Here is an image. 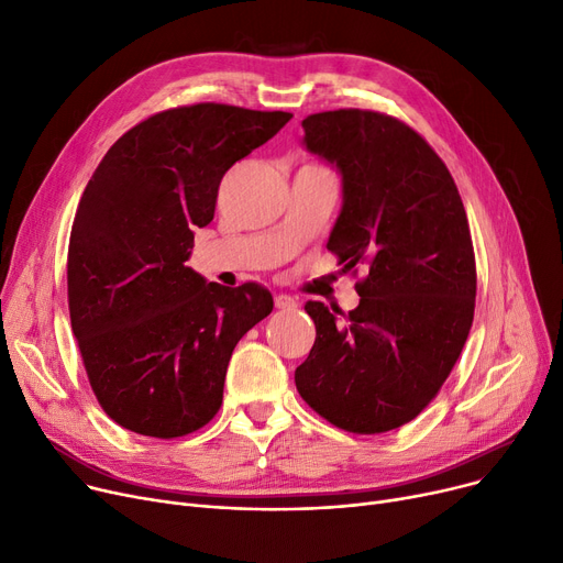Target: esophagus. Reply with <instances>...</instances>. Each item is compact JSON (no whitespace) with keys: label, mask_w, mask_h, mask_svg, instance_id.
Listing matches in <instances>:
<instances>
[{"label":"esophagus","mask_w":563,"mask_h":563,"mask_svg":"<svg viewBox=\"0 0 563 563\" xmlns=\"http://www.w3.org/2000/svg\"><path fill=\"white\" fill-rule=\"evenodd\" d=\"M274 303H276V308H278V310H294V308L299 306V303H297V299L287 297V294H278V297L274 299Z\"/></svg>","instance_id":"1"}]
</instances>
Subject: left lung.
I'll return each mask as SVG.
<instances>
[{
    "mask_svg": "<svg viewBox=\"0 0 563 563\" xmlns=\"http://www.w3.org/2000/svg\"><path fill=\"white\" fill-rule=\"evenodd\" d=\"M303 130L306 151L342 177L327 246L369 274L346 314L306 303L317 338L294 380L331 424L383 433L420 416L467 340L477 269L465 207L431 145L393 115L323 111Z\"/></svg>",
    "mask_w": 563,
    "mask_h": 563,
    "instance_id": "8db88e82",
    "label": "left lung"
}]
</instances>
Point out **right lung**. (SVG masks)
<instances>
[{
    "instance_id": "add662e5",
    "label": "right lung",
    "mask_w": 563,
    "mask_h": 563,
    "mask_svg": "<svg viewBox=\"0 0 563 563\" xmlns=\"http://www.w3.org/2000/svg\"><path fill=\"white\" fill-rule=\"evenodd\" d=\"M291 113L202 102L118 139L88 180L68 246V306L91 388L141 435L180 438L223 401L232 351L274 310L257 283H207L185 262L221 177Z\"/></svg>"
}]
</instances>
